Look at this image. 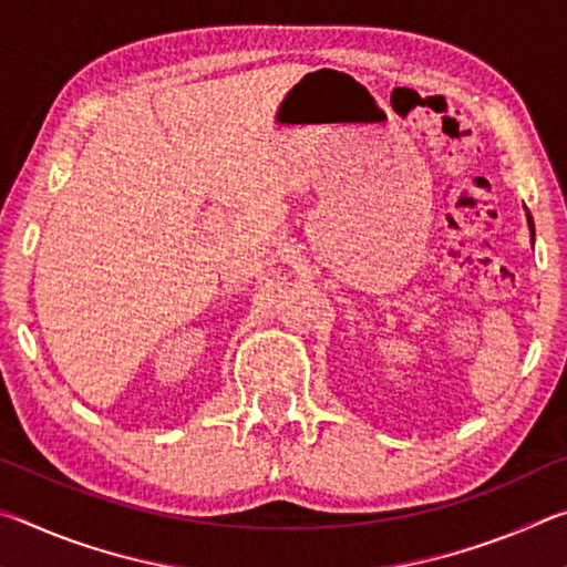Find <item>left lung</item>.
<instances>
[{"instance_id":"obj_1","label":"left lung","mask_w":567,"mask_h":567,"mask_svg":"<svg viewBox=\"0 0 567 567\" xmlns=\"http://www.w3.org/2000/svg\"><path fill=\"white\" fill-rule=\"evenodd\" d=\"M525 217H527V227H530V237H535V225H533L530 213H527V207H525Z\"/></svg>"}]
</instances>
